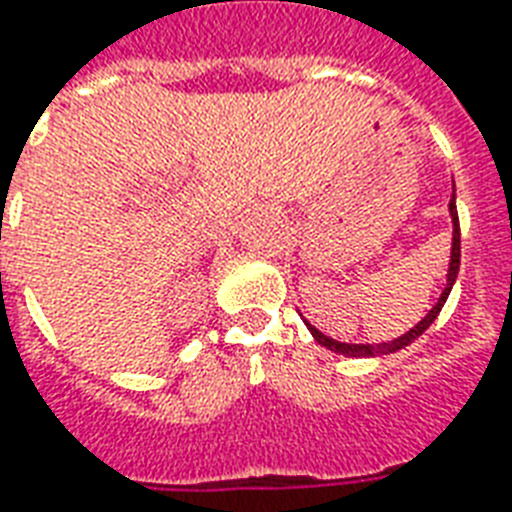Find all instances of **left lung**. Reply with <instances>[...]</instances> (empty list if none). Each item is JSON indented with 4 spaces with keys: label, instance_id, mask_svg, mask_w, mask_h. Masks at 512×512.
<instances>
[{
    "label": "left lung",
    "instance_id": "obj_1",
    "mask_svg": "<svg viewBox=\"0 0 512 512\" xmlns=\"http://www.w3.org/2000/svg\"><path fill=\"white\" fill-rule=\"evenodd\" d=\"M448 213H451V226H453V234H451V259H448V272H445V286H443V294L437 297L432 307H429V313L418 321L413 329H407L405 334H399L394 340H388V343H340V340H334V337H326L321 329H315L310 321L305 318V326L310 329L315 340L321 345H326L329 351L334 353H343V356H353V359H372V356H388V353H397L402 348H407L410 343H416L418 337L434 324V318L440 315L443 310L445 299L451 294L453 283H456V275H459V259H461V237H459V215H456V186H453V197H451V205H448Z\"/></svg>",
    "mask_w": 512,
    "mask_h": 512
}]
</instances>
